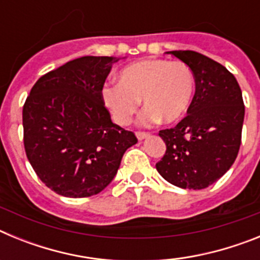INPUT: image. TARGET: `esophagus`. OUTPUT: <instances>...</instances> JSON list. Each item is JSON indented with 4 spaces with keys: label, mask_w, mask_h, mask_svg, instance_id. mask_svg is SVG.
Here are the masks:
<instances>
[{
    "label": "esophagus",
    "mask_w": 260,
    "mask_h": 260,
    "mask_svg": "<svg viewBox=\"0 0 260 260\" xmlns=\"http://www.w3.org/2000/svg\"><path fill=\"white\" fill-rule=\"evenodd\" d=\"M148 137H150V133H142V132L137 133V138L139 139V141H143V139H146V138Z\"/></svg>",
    "instance_id": "obj_1"
}]
</instances>
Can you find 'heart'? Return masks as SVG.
Instances as JSON below:
<instances>
[{
  "mask_svg": "<svg viewBox=\"0 0 260 260\" xmlns=\"http://www.w3.org/2000/svg\"><path fill=\"white\" fill-rule=\"evenodd\" d=\"M195 75L181 61L144 59L119 71L118 84L102 89L105 107L119 125H128L141 100L146 109L139 122L147 126L162 119L165 123L182 118L192 103Z\"/></svg>",
  "mask_w": 260,
  "mask_h": 260,
  "instance_id": "b5f03b06",
  "label": "heart"
}]
</instances>
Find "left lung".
<instances>
[{
  "label": "left lung",
  "mask_w": 260,
  "mask_h": 260,
  "mask_svg": "<svg viewBox=\"0 0 260 260\" xmlns=\"http://www.w3.org/2000/svg\"><path fill=\"white\" fill-rule=\"evenodd\" d=\"M191 68L195 95L187 116L160 130L167 144L156 169L182 189H206L229 171L241 146L245 105L242 92L226 68L194 50L168 52Z\"/></svg>",
  "instance_id": "left-lung-1"
}]
</instances>
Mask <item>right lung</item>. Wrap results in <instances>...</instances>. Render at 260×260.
Returning <instances> with one entry per match:
<instances>
[{
  "mask_svg": "<svg viewBox=\"0 0 260 260\" xmlns=\"http://www.w3.org/2000/svg\"><path fill=\"white\" fill-rule=\"evenodd\" d=\"M117 57L84 56L40 78L23 105L27 158L45 186L68 198L99 194L138 142L112 122L102 89Z\"/></svg>",
  "mask_w": 260,
  "mask_h": 260,
  "instance_id": "add662e5",
  "label": "right lung"
}]
</instances>
